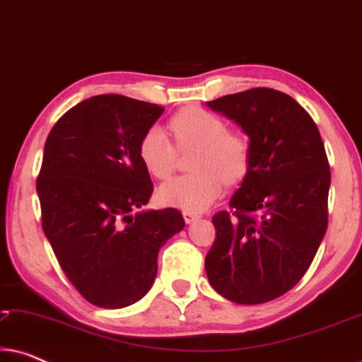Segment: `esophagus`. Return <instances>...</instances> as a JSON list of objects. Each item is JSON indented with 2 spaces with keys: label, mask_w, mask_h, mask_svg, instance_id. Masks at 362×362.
<instances>
[{
  "label": "esophagus",
  "mask_w": 362,
  "mask_h": 362,
  "mask_svg": "<svg viewBox=\"0 0 362 362\" xmlns=\"http://www.w3.org/2000/svg\"><path fill=\"white\" fill-rule=\"evenodd\" d=\"M182 217H185L186 224H192V222H196L199 219V214H196V212L192 211H182Z\"/></svg>",
  "instance_id": "esophagus-1"
}]
</instances>
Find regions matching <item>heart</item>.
<instances>
[{"instance_id": "1", "label": "heart", "mask_w": 362, "mask_h": 362, "mask_svg": "<svg viewBox=\"0 0 362 362\" xmlns=\"http://www.w3.org/2000/svg\"><path fill=\"white\" fill-rule=\"evenodd\" d=\"M170 132L180 150L192 151L191 173L173 177L160 189L163 204L185 211H202L217 199L224 181H240L249 168V141L235 132L226 130L219 115L201 107H187L170 120ZM140 160L151 176L166 180L175 170L176 148L160 127H153L140 141Z\"/></svg>"}]
</instances>
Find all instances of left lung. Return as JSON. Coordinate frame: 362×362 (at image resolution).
Masks as SVG:
<instances>
[{
  "instance_id": "1",
  "label": "left lung",
  "mask_w": 362,
  "mask_h": 362,
  "mask_svg": "<svg viewBox=\"0 0 362 362\" xmlns=\"http://www.w3.org/2000/svg\"><path fill=\"white\" fill-rule=\"evenodd\" d=\"M206 103L242 128L250 150L232 214L212 217L207 279L234 303H265L298 284L325 237L331 173L323 140L308 112L274 88Z\"/></svg>"
}]
</instances>
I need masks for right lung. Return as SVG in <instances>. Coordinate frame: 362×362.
<instances>
[{
  "instance_id": "right-lung-1",
  "label": "right lung",
  "mask_w": 362,
  "mask_h": 362,
  "mask_svg": "<svg viewBox=\"0 0 362 362\" xmlns=\"http://www.w3.org/2000/svg\"><path fill=\"white\" fill-rule=\"evenodd\" d=\"M163 110L115 93L90 97L59 118L44 145L36 185L44 234L72 285L102 308L141 300L158 252L185 227L173 207L141 211L153 182L138 148Z\"/></svg>"
}]
</instances>
